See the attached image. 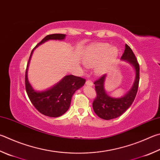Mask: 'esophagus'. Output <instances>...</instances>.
<instances>
[{
	"label": "esophagus",
	"instance_id": "1",
	"mask_svg": "<svg viewBox=\"0 0 160 160\" xmlns=\"http://www.w3.org/2000/svg\"><path fill=\"white\" fill-rule=\"evenodd\" d=\"M86 85H88V86H92V85H93V83H92V82L91 80H87V82H86Z\"/></svg>",
	"mask_w": 160,
	"mask_h": 160
}]
</instances>
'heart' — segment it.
<instances>
[{"mask_svg": "<svg viewBox=\"0 0 160 160\" xmlns=\"http://www.w3.org/2000/svg\"><path fill=\"white\" fill-rule=\"evenodd\" d=\"M119 50L108 43H98L89 46L84 56V64L94 68V73L102 75L108 71L112 63L117 59Z\"/></svg>", "mask_w": 160, "mask_h": 160, "instance_id": "1", "label": "heart"}]
</instances>
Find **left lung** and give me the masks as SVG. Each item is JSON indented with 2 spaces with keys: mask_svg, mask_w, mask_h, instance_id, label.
<instances>
[{
  "mask_svg": "<svg viewBox=\"0 0 160 160\" xmlns=\"http://www.w3.org/2000/svg\"><path fill=\"white\" fill-rule=\"evenodd\" d=\"M121 60L129 63L135 71V80L132 88L123 97L115 98L107 94L104 88L106 74L102 75L94 82L97 92V97L93 101V109L96 114L103 120H112L122 115L132 104L138 91L140 70L139 64L132 49L127 44L125 45V50L121 57Z\"/></svg>",
  "mask_w": 160,
  "mask_h": 160,
  "instance_id": "8db88e82",
  "label": "left lung"
}]
</instances>
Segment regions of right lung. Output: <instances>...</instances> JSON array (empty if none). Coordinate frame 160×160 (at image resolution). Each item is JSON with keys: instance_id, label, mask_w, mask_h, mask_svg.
<instances>
[{"instance_id": "add662e5", "label": "right lung", "mask_w": 160, "mask_h": 160, "mask_svg": "<svg viewBox=\"0 0 160 160\" xmlns=\"http://www.w3.org/2000/svg\"><path fill=\"white\" fill-rule=\"evenodd\" d=\"M65 34H51L45 36L32 50L28 60L25 75L26 90L31 103L38 111L51 118L60 117L67 111L71 105L72 95L75 91L85 85V80L72 75H66L56 85L43 91L35 90L28 82L27 72L32 54L39 45L50 40H63Z\"/></svg>"}]
</instances>
